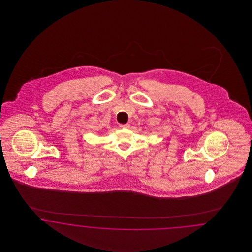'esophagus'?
I'll use <instances>...</instances> for the list:
<instances>
[{"instance_id":"1","label":"esophagus","mask_w":252,"mask_h":252,"mask_svg":"<svg viewBox=\"0 0 252 252\" xmlns=\"http://www.w3.org/2000/svg\"><path fill=\"white\" fill-rule=\"evenodd\" d=\"M120 127L121 128H128L129 127V124H121Z\"/></svg>"}]
</instances>
